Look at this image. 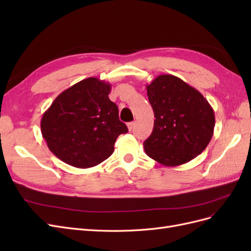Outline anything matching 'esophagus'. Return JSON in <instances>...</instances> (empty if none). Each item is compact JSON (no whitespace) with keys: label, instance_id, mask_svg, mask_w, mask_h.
I'll use <instances>...</instances> for the list:
<instances>
[{"label":"esophagus","instance_id":"1","mask_svg":"<svg viewBox=\"0 0 251 251\" xmlns=\"http://www.w3.org/2000/svg\"><path fill=\"white\" fill-rule=\"evenodd\" d=\"M134 126H135V121H132V123H128V124H127L128 131H132L133 128H134Z\"/></svg>","mask_w":251,"mask_h":251}]
</instances>
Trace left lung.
<instances>
[{
    "instance_id": "left-lung-1",
    "label": "left lung",
    "mask_w": 251,
    "mask_h": 251,
    "mask_svg": "<svg viewBox=\"0 0 251 251\" xmlns=\"http://www.w3.org/2000/svg\"><path fill=\"white\" fill-rule=\"evenodd\" d=\"M147 91L155 115L153 132L143 142L147 155L166 166L193 160L214 134L211 105L198 90L171 74L159 75Z\"/></svg>"
}]
</instances>
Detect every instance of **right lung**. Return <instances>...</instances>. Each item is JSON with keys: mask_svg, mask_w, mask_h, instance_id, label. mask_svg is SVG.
I'll list each match as a JSON object with an SVG mask.
<instances>
[{"mask_svg": "<svg viewBox=\"0 0 251 251\" xmlns=\"http://www.w3.org/2000/svg\"><path fill=\"white\" fill-rule=\"evenodd\" d=\"M110 91L104 80L82 79L60 93L43 114V137L65 163L78 169L100 164L113 154L118 136L127 132Z\"/></svg>", "mask_w": 251, "mask_h": 251, "instance_id": "obj_1", "label": "right lung"}]
</instances>
